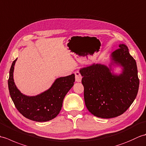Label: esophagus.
I'll return each mask as SVG.
<instances>
[{
  "instance_id": "esophagus-1",
  "label": "esophagus",
  "mask_w": 146,
  "mask_h": 146,
  "mask_svg": "<svg viewBox=\"0 0 146 146\" xmlns=\"http://www.w3.org/2000/svg\"><path fill=\"white\" fill-rule=\"evenodd\" d=\"M75 80L77 82H80L82 81V76L80 75V73L78 72V71H76L75 72Z\"/></svg>"
}]
</instances>
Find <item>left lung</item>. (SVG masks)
Masks as SVG:
<instances>
[{"label": "left lung", "mask_w": 146, "mask_h": 146, "mask_svg": "<svg viewBox=\"0 0 146 146\" xmlns=\"http://www.w3.org/2000/svg\"><path fill=\"white\" fill-rule=\"evenodd\" d=\"M110 54L108 66L94 63L80 68L86 107L94 115L110 119L123 113L137 95L139 80L135 60L125 44ZM121 67L119 74L113 67Z\"/></svg>", "instance_id": "left-lung-1"}]
</instances>
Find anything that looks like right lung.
<instances>
[{"mask_svg": "<svg viewBox=\"0 0 146 146\" xmlns=\"http://www.w3.org/2000/svg\"><path fill=\"white\" fill-rule=\"evenodd\" d=\"M12 62L8 80L9 94L17 110L24 117L36 122H46L53 119L60 113L63 99L72 88L75 81V74L55 80L47 90L35 96L23 94L15 85L14 70L15 61Z\"/></svg>", "mask_w": 146, "mask_h": 146, "instance_id": "add662e5", "label": "right lung"}]
</instances>
